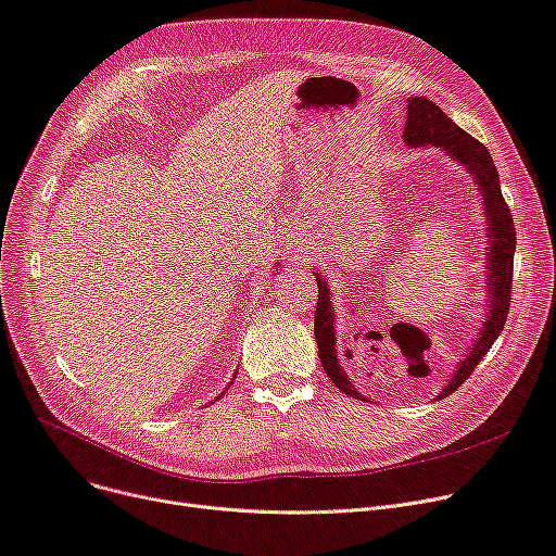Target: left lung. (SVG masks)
<instances>
[{
  "label": "left lung",
  "mask_w": 556,
  "mask_h": 556,
  "mask_svg": "<svg viewBox=\"0 0 556 556\" xmlns=\"http://www.w3.org/2000/svg\"><path fill=\"white\" fill-rule=\"evenodd\" d=\"M406 125H404V140L409 147L420 144H435L440 150H445L450 156H454L458 163H463L469 174L473 176L476 188L483 194L485 216H488V232H490V254L485 258L488 270V286H490V300H488V319L478 332V340L473 349L465 355V359L458 364V371L450 380V384L440 391L435 400H442L452 395L478 366V362L488 355L501 330L505 328L507 313H509V300H511V279H514V248H516V228L511 220V212L503 199L498 172L492 161V154L483 142H478L473 136H469L465 129H460L456 123H452L445 111L435 106L427 98H412L406 104ZM317 288L319 300L315 311V340L319 349V359L326 376L332 380L342 393L366 400L353 389L346 374L342 371L338 349H336V326H332V308H330V294L328 283L319 273Z\"/></svg>",
  "instance_id": "1"
}]
</instances>
